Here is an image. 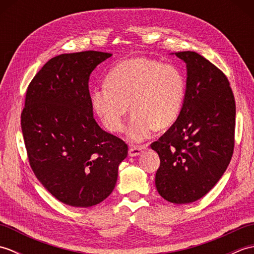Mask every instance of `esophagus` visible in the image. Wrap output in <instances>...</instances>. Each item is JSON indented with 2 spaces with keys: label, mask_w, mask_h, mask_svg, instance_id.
<instances>
[{
  "label": "esophagus",
  "mask_w": 254,
  "mask_h": 254,
  "mask_svg": "<svg viewBox=\"0 0 254 254\" xmlns=\"http://www.w3.org/2000/svg\"><path fill=\"white\" fill-rule=\"evenodd\" d=\"M147 146H148L147 144L137 145V146H131L130 148H128V155L132 156V157H134V156H138L143 152V150L147 148Z\"/></svg>",
  "instance_id": "obj_1"
}]
</instances>
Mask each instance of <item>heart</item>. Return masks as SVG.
<instances>
[{"label":"heart","mask_w":254,"mask_h":254,"mask_svg":"<svg viewBox=\"0 0 254 254\" xmlns=\"http://www.w3.org/2000/svg\"><path fill=\"white\" fill-rule=\"evenodd\" d=\"M186 93V78L177 67L147 58H131L110 69L105 86L91 93V104L110 132L123 130L130 105L133 116L127 137L142 142L154 128L165 130L177 121Z\"/></svg>","instance_id":"b5f03b06"}]
</instances>
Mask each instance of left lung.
I'll return each instance as SVG.
<instances>
[{
    "mask_svg": "<svg viewBox=\"0 0 254 254\" xmlns=\"http://www.w3.org/2000/svg\"><path fill=\"white\" fill-rule=\"evenodd\" d=\"M187 63V93L179 118L152 147L160 158L157 191L168 202L197 201L227 169L235 146L236 102L227 76L193 51Z\"/></svg>",
    "mask_w": 254,
    "mask_h": 254,
    "instance_id": "1",
    "label": "left lung"
}]
</instances>
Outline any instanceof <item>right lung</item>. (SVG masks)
<instances>
[{"label": "right lung", "mask_w": 254, "mask_h": 254, "mask_svg": "<svg viewBox=\"0 0 254 254\" xmlns=\"http://www.w3.org/2000/svg\"><path fill=\"white\" fill-rule=\"evenodd\" d=\"M112 55L99 51L52 58L26 91L20 126L29 165L59 201L89 207L116 187L127 145L102 130L93 117L88 80Z\"/></svg>", "instance_id": "add662e5"}]
</instances>
